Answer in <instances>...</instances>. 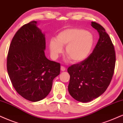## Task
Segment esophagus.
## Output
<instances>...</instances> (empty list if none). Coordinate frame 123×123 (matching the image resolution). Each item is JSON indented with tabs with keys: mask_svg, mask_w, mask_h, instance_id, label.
<instances>
[{
	"mask_svg": "<svg viewBox=\"0 0 123 123\" xmlns=\"http://www.w3.org/2000/svg\"><path fill=\"white\" fill-rule=\"evenodd\" d=\"M65 70H66V68H65V67H64V66L61 67V71H65Z\"/></svg>",
	"mask_w": 123,
	"mask_h": 123,
	"instance_id": "obj_1",
	"label": "esophagus"
}]
</instances>
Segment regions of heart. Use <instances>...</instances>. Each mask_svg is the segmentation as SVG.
<instances>
[{
  "label": "heart",
  "instance_id": "b5f03b06",
  "mask_svg": "<svg viewBox=\"0 0 123 123\" xmlns=\"http://www.w3.org/2000/svg\"><path fill=\"white\" fill-rule=\"evenodd\" d=\"M94 38L92 35L82 29H68L60 32L56 41L51 40L49 48L53 58H57L62 52V48L66 46L65 54L76 63L83 61L91 52Z\"/></svg>",
  "mask_w": 123,
  "mask_h": 123
}]
</instances>
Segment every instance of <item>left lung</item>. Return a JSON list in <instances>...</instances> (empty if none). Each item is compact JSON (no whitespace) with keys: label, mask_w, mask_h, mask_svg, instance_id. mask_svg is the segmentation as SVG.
I'll return each instance as SVG.
<instances>
[{"label":"left lung","mask_w":123,"mask_h":123,"mask_svg":"<svg viewBox=\"0 0 123 123\" xmlns=\"http://www.w3.org/2000/svg\"><path fill=\"white\" fill-rule=\"evenodd\" d=\"M91 26L99 34L92 53L83 61L68 69L70 94L83 103L97 98L105 92L112 78L116 62L114 46L105 29L94 21Z\"/></svg>","instance_id":"obj_1"}]
</instances>
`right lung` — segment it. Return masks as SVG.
I'll return each instance as SVG.
<instances>
[{
	"instance_id": "obj_1",
	"label": "right lung",
	"mask_w": 123,
	"mask_h": 123,
	"mask_svg": "<svg viewBox=\"0 0 123 123\" xmlns=\"http://www.w3.org/2000/svg\"><path fill=\"white\" fill-rule=\"evenodd\" d=\"M32 21L14 35L7 59L8 74L13 87L28 100L37 102L46 97L53 80L60 73V63L45 55L44 34Z\"/></svg>"
}]
</instances>
